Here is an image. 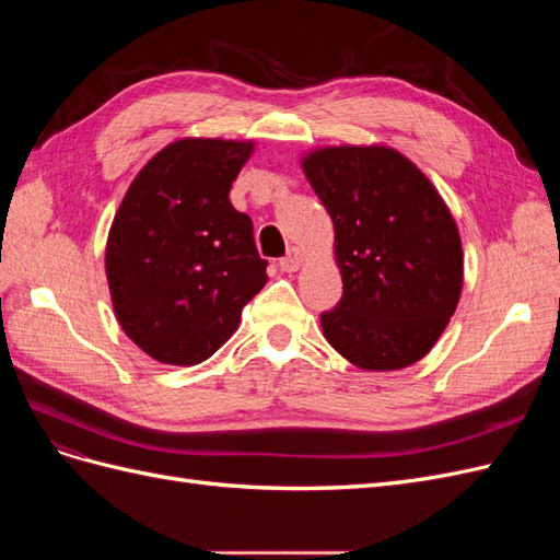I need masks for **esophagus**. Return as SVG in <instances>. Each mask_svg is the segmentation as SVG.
Returning a JSON list of instances; mask_svg holds the SVG:
<instances>
[{
    "mask_svg": "<svg viewBox=\"0 0 560 560\" xmlns=\"http://www.w3.org/2000/svg\"><path fill=\"white\" fill-rule=\"evenodd\" d=\"M301 261H303L301 252H299L296 247H292V249L287 252L284 257L280 259V268H282V270H287V273H294V270H299V268H301Z\"/></svg>",
    "mask_w": 560,
    "mask_h": 560,
    "instance_id": "34e87169",
    "label": "esophagus"
}]
</instances>
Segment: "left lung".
<instances>
[{
    "label": "left lung",
    "mask_w": 560,
    "mask_h": 560,
    "mask_svg": "<svg viewBox=\"0 0 560 560\" xmlns=\"http://www.w3.org/2000/svg\"><path fill=\"white\" fill-rule=\"evenodd\" d=\"M334 222L343 296L322 334L348 362L395 371L425 358L463 292V245L444 198L397 149L325 147L301 161Z\"/></svg>",
    "instance_id": "obj_1"
}]
</instances>
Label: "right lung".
<instances>
[{
	"instance_id": "add662e5",
	"label": "right lung",
	"mask_w": 560,
	"mask_h": 560,
	"mask_svg": "<svg viewBox=\"0 0 560 560\" xmlns=\"http://www.w3.org/2000/svg\"><path fill=\"white\" fill-rule=\"evenodd\" d=\"M252 151L249 140H177L142 167L118 206L105 249L112 306L156 362H206L268 280L252 219L229 200Z\"/></svg>"
}]
</instances>
